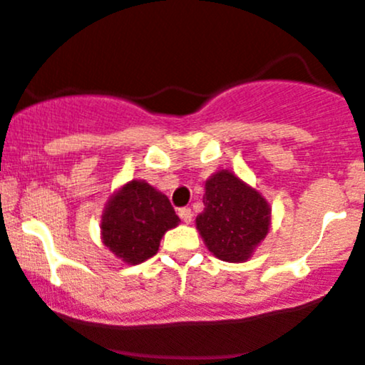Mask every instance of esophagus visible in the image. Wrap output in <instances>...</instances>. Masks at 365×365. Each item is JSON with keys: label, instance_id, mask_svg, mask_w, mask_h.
Here are the masks:
<instances>
[{"label": "esophagus", "instance_id": "34e87169", "mask_svg": "<svg viewBox=\"0 0 365 365\" xmlns=\"http://www.w3.org/2000/svg\"><path fill=\"white\" fill-rule=\"evenodd\" d=\"M178 215H180V219H182L183 222H187V225H189V222L192 221V212H190V208H187V207L180 208Z\"/></svg>", "mask_w": 365, "mask_h": 365}]
</instances>
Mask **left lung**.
Here are the masks:
<instances>
[{
    "mask_svg": "<svg viewBox=\"0 0 365 365\" xmlns=\"http://www.w3.org/2000/svg\"><path fill=\"white\" fill-rule=\"evenodd\" d=\"M203 205L196 228L208 251L219 260L246 262L271 226L265 197L232 171L221 169L205 183Z\"/></svg>",
    "mask_w": 365,
    "mask_h": 365,
    "instance_id": "left-lung-1",
    "label": "left lung"
}]
</instances>
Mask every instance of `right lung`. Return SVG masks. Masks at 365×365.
Listing matches in <instances>:
<instances>
[{"instance_id": "obj_1", "label": "right lung", "mask_w": 365, "mask_h": 365, "mask_svg": "<svg viewBox=\"0 0 365 365\" xmlns=\"http://www.w3.org/2000/svg\"><path fill=\"white\" fill-rule=\"evenodd\" d=\"M178 222L165 194L144 180H132L108 200L101 215V239L115 257L135 265L157 255L164 233Z\"/></svg>"}]
</instances>
